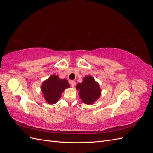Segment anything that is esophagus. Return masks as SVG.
Masks as SVG:
<instances>
[{
  "label": "esophagus",
  "instance_id": "1",
  "mask_svg": "<svg viewBox=\"0 0 153 153\" xmlns=\"http://www.w3.org/2000/svg\"><path fill=\"white\" fill-rule=\"evenodd\" d=\"M71 85L72 87H75V86L76 85V82L75 81H71Z\"/></svg>",
  "mask_w": 153,
  "mask_h": 153
}]
</instances>
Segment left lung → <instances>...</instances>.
I'll list each match as a JSON object with an SVG mask.
<instances>
[{
  "mask_svg": "<svg viewBox=\"0 0 153 153\" xmlns=\"http://www.w3.org/2000/svg\"><path fill=\"white\" fill-rule=\"evenodd\" d=\"M76 89L79 91V94L82 101L85 104L94 103L101 95V89L99 84L95 81L93 77L85 76L83 82L76 85Z\"/></svg>",
  "mask_w": 153,
  "mask_h": 153,
  "instance_id": "left-lung-1",
  "label": "left lung"
}]
</instances>
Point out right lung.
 <instances>
[{
    "label": "right lung",
    "instance_id": "1",
    "mask_svg": "<svg viewBox=\"0 0 153 153\" xmlns=\"http://www.w3.org/2000/svg\"><path fill=\"white\" fill-rule=\"evenodd\" d=\"M69 87L67 80L61 79L57 75H53L43 82L41 89L47 102L55 104L61 98L63 91Z\"/></svg>",
    "mask_w": 153,
    "mask_h": 153
}]
</instances>
